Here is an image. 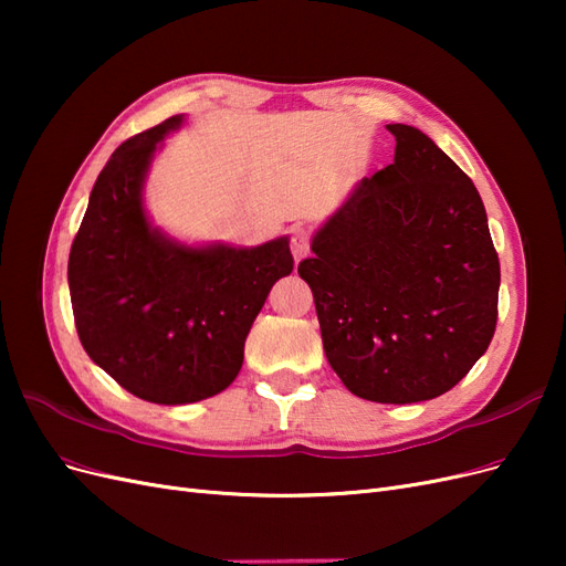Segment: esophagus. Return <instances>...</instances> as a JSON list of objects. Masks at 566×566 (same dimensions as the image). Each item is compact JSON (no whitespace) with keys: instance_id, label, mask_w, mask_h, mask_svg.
I'll return each mask as SVG.
<instances>
[{"instance_id":"1","label":"esophagus","mask_w":566,"mask_h":566,"mask_svg":"<svg viewBox=\"0 0 566 566\" xmlns=\"http://www.w3.org/2000/svg\"><path fill=\"white\" fill-rule=\"evenodd\" d=\"M290 250H293L295 262L304 260L310 254V233L304 229H293V235H290Z\"/></svg>"}]
</instances>
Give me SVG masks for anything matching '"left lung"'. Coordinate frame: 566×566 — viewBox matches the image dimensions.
<instances>
[{
  "mask_svg": "<svg viewBox=\"0 0 566 566\" xmlns=\"http://www.w3.org/2000/svg\"><path fill=\"white\" fill-rule=\"evenodd\" d=\"M387 129L394 163L356 184L297 273L345 387L416 403L455 387L489 349L501 264L470 177L420 129Z\"/></svg>",
  "mask_w": 566,
  "mask_h": 566,
  "instance_id": "left-lung-1",
  "label": "left lung"
}]
</instances>
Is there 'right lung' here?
Masks as SVG:
<instances>
[{"mask_svg": "<svg viewBox=\"0 0 566 566\" xmlns=\"http://www.w3.org/2000/svg\"><path fill=\"white\" fill-rule=\"evenodd\" d=\"M184 115L119 146L92 188L67 260L77 335L92 361L150 403L224 391L269 290L293 271L287 235L254 248L188 245L153 227L144 184Z\"/></svg>", "mask_w": 566, "mask_h": 566, "instance_id": "add662e5", "label": "right lung"}]
</instances>
